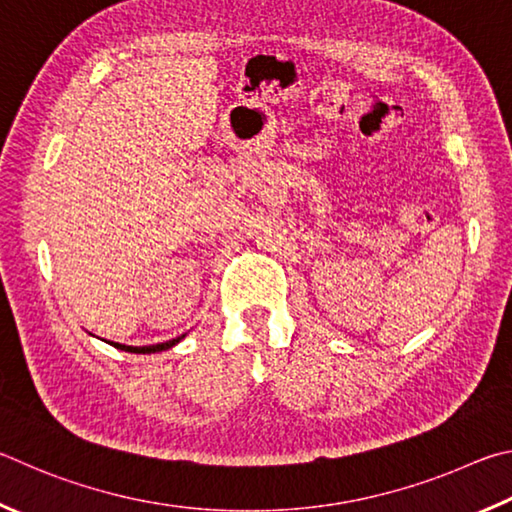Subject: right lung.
I'll return each instance as SVG.
<instances>
[{
  "label": "right lung",
  "mask_w": 512,
  "mask_h": 512,
  "mask_svg": "<svg viewBox=\"0 0 512 512\" xmlns=\"http://www.w3.org/2000/svg\"><path fill=\"white\" fill-rule=\"evenodd\" d=\"M184 337V335H182ZM182 337H175V339H170V342H164V344H152V346H125V344H114V348H121V351H128V353H159V351H166V348H170V346H175L179 339Z\"/></svg>",
  "instance_id": "right-lung-1"
}]
</instances>
